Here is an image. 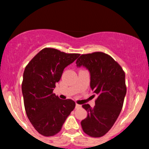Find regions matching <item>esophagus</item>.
<instances>
[{"instance_id": "esophagus-1", "label": "esophagus", "mask_w": 149, "mask_h": 149, "mask_svg": "<svg viewBox=\"0 0 149 149\" xmlns=\"http://www.w3.org/2000/svg\"><path fill=\"white\" fill-rule=\"evenodd\" d=\"M82 107H81V105H80V104H76V109H80V108H81Z\"/></svg>"}]
</instances>
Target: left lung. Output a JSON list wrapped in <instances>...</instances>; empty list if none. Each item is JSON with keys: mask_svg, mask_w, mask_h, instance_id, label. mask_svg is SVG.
Wrapping results in <instances>:
<instances>
[{"mask_svg": "<svg viewBox=\"0 0 149 149\" xmlns=\"http://www.w3.org/2000/svg\"><path fill=\"white\" fill-rule=\"evenodd\" d=\"M76 64L90 71V87L97 95L93 108L82 106L88 112L82 128L90 136L101 137L110 130L122 110L127 91L125 74L117 61L102 52L81 54Z\"/></svg>", "mask_w": 149, "mask_h": 149, "instance_id": "8db88e82", "label": "left lung"}]
</instances>
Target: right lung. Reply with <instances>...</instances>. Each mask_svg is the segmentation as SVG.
<instances>
[{"instance_id": "add662e5", "label": "right lung", "mask_w": 149, "mask_h": 149, "mask_svg": "<svg viewBox=\"0 0 149 149\" xmlns=\"http://www.w3.org/2000/svg\"><path fill=\"white\" fill-rule=\"evenodd\" d=\"M79 55L45 47L26 66L22 84L25 111L31 123L42 136H52L59 132L76 107L74 101L61 100L53 90L64 68Z\"/></svg>"}]
</instances>
